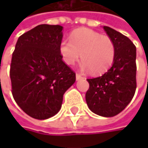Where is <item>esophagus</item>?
I'll return each instance as SVG.
<instances>
[{
    "mask_svg": "<svg viewBox=\"0 0 148 148\" xmlns=\"http://www.w3.org/2000/svg\"><path fill=\"white\" fill-rule=\"evenodd\" d=\"M84 77L81 75V74H76V79L77 80H79V79H83Z\"/></svg>",
    "mask_w": 148,
    "mask_h": 148,
    "instance_id": "1",
    "label": "esophagus"
}]
</instances>
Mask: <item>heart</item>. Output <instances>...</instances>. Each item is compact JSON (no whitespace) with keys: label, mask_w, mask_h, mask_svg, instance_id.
I'll list each match as a JSON object with an SVG mask.
<instances>
[{"label":"heart","mask_w":148,"mask_h":148,"mask_svg":"<svg viewBox=\"0 0 148 148\" xmlns=\"http://www.w3.org/2000/svg\"><path fill=\"white\" fill-rule=\"evenodd\" d=\"M60 53L68 65H74L81 57L83 70L103 74L114 62L116 45L109 36L92 30H80L71 35L70 41L64 39L61 42Z\"/></svg>","instance_id":"heart-1"}]
</instances>
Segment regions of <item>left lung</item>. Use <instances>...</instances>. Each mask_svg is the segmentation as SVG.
I'll return each instance as SVG.
<instances>
[{
  "label": "left lung",
  "mask_w": 148,
  "mask_h": 148,
  "mask_svg": "<svg viewBox=\"0 0 148 148\" xmlns=\"http://www.w3.org/2000/svg\"><path fill=\"white\" fill-rule=\"evenodd\" d=\"M103 30L115 43V59L112 67L102 76L87 79L86 100L95 114L111 117L123 111L134 95L136 48L129 38L116 30L108 26H103Z\"/></svg>",
  "instance_id": "left-lung-1"
}]
</instances>
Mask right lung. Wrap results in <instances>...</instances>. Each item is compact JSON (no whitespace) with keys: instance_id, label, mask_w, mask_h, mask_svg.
<instances>
[{"instance_id":"1","label":"right lung","mask_w":148,"mask_h":148,"mask_svg":"<svg viewBox=\"0 0 148 148\" xmlns=\"http://www.w3.org/2000/svg\"><path fill=\"white\" fill-rule=\"evenodd\" d=\"M62 26L39 25L22 34L10 66L12 94L28 116L45 120L61 109L63 94L75 82V73L62 61Z\"/></svg>"}]
</instances>
